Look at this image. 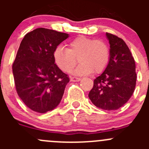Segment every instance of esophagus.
<instances>
[{
  "label": "esophagus",
  "mask_w": 149,
  "mask_h": 149,
  "mask_svg": "<svg viewBox=\"0 0 149 149\" xmlns=\"http://www.w3.org/2000/svg\"><path fill=\"white\" fill-rule=\"evenodd\" d=\"M81 81V78H78V77L70 78V81Z\"/></svg>",
  "instance_id": "34e87169"
}]
</instances>
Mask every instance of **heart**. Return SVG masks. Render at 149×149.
I'll return each mask as SVG.
<instances>
[{
	"instance_id": "obj_1",
	"label": "heart",
	"mask_w": 149,
	"mask_h": 149,
	"mask_svg": "<svg viewBox=\"0 0 149 149\" xmlns=\"http://www.w3.org/2000/svg\"><path fill=\"white\" fill-rule=\"evenodd\" d=\"M68 46V49L58 46L53 52L55 64L63 72L70 73L76 65L77 58L80 64L73 71V74L77 76L89 74L91 72L101 73L108 65L110 52L104 40H94L80 36L71 40Z\"/></svg>"
}]
</instances>
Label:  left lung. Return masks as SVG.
<instances>
[{
  "label": "left lung",
  "instance_id": "1",
  "mask_svg": "<svg viewBox=\"0 0 149 149\" xmlns=\"http://www.w3.org/2000/svg\"><path fill=\"white\" fill-rule=\"evenodd\" d=\"M110 45L108 65L94 80L88 94L91 102L104 110H116L131 97L136 84V63L126 43L117 36L106 33Z\"/></svg>",
  "mask_w": 149,
  "mask_h": 149
}]
</instances>
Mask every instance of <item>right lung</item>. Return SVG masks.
<instances>
[{"instance_id": "add662e5", "label": "right lung", "mask_w": 149, "mask_h": 149, "mask_svg": "<svg viewBox=\"0 0 149 149\" xmlns=\"http://www.w3.org/2000/svg\"><path fill=\"white\" fill-rule=\"evenodd\" d=\"M68 34L45 28L27 33L13 63L17 94L29 109L45 113L61 102L69 82L68 75L55 63L53 52Z\"/></svg>"}]
</instances>
